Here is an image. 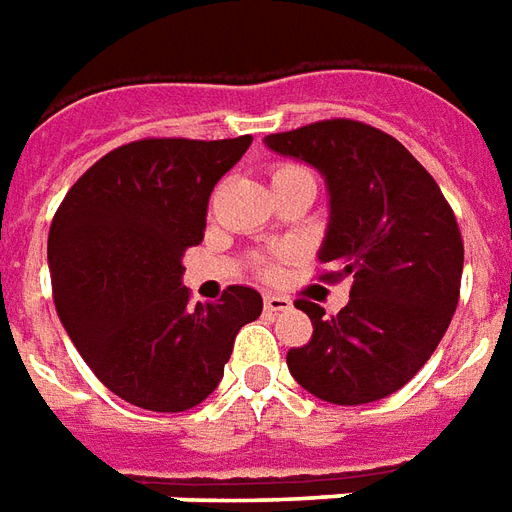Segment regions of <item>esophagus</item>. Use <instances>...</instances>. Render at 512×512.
Returning a JSON list of instances; mask_svg holds the SVG:
<instances>
[{
  "mask_svg": "<svg viewBox=\"0 0 512 512\" xmlns=\"http://www.w3.org/2000/svg\"><path fill=\"white\" fill-rule=\"evenodd\" d=\"M263 307H266L268 315H279V312H288L293 307V301L288 296H277V293H268L263 299Z\"/></svg>",
  "mask_w": 512,
  "mask_h": 512,
  "instance_id": "34e87169",
  "label": "esophagus"
}]
</instances>
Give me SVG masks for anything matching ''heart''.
<instances>
[{"instance_id": "obj_1", "label": "heart", "mask_w": 512, "mask_h": 512, "mask_svg": "<svg viewBox=\"0 0 512 512\" xmlns=\"http://www.w3.org/2000/svg\"><path fill=\"white\" fill-rule=\"evenodd\" d=\"M285 169H293V167H290V164H282V167L274 169V175H279V172H285ZM266 274H271V268H266Z\"/></svg>"}]
</instances>
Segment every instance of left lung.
<instances>
[{"instance_id":"1","label":"left lung","mask_w":512,"mask_h":512,"mask_svg":"<svg viewBox=\"0 0 512 512\" xmlns=\"http://www.w3.org/2000/svg\"><path fill=\"white\" fill-rule=\"evenodd\" d=\"M279 156L323 175L329 227L318 257L354 277L337 315L299 299L312 340L290 348L288 367L310 395L362 406L417 376L452 321L461 296L463 241L439 183L395 136L356 120H321L268 134Z\"/></svg>"}]
</instances>
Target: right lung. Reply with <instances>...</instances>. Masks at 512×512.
Wrapping results in <instances>:
<instances>
[{"label": "right lung", "mask_w": 512, "mask_h": 512, "mask_svg": "<svg viewBox=\"0 0 512 512\" xmlns=\"http://www.w3.org/2000/svg\"><path fill=\"white\" fill-rule=\"evenodd\" d=\"M252 136L139 139L76 180L54 213L49 271L65 332L106 389L147 411H186L219 386L255 288L191 304L183 252L205 233L213 186Z\"/></svg>", "instance_id": "add662e5"}]
</instances>
